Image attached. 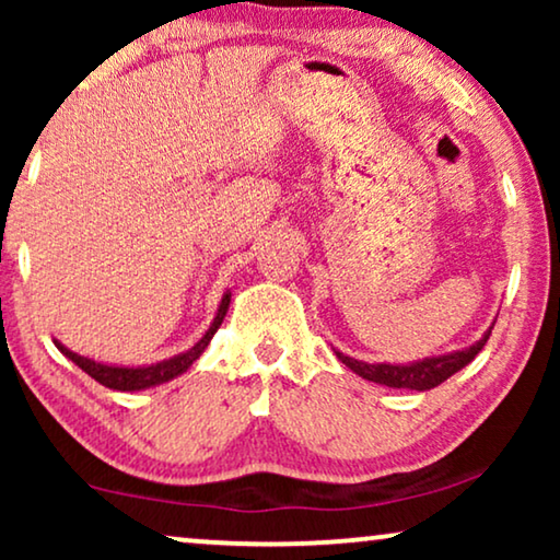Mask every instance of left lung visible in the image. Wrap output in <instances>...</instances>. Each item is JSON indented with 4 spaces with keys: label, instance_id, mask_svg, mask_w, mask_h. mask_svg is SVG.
Returning <instances> with one entry per match:
<instances>
[{
    "label": "left lung",
    "instance_id": "obj_1",
    "mask_svg": "<svg viewBox=\"0 0 560 560\" xmlns=\"http://www.w3.org/2000/svg\"><path fill=\"white\" fill-rule=\"evenodd\" d=\"M492 328L494 324L489 326L487 334L481 336L477 343H471V347H466L462 351H451V354H443V357L423 359V362H412V364H366V362H359V359L341 354V351H336V357H339L341 362L347 364L351 372H357L362 380L377 382V385H385V387H402V389H418V393H425V389L439 387L441 382H446L451 374L464 370V366L469 364L481 349H485Z\"/></svg>",
    "mask_w": 560,
    "mask_h": 560
}]
</instances>
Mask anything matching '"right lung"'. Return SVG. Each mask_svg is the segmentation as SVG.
Masks as SVG:
<instances>
[{
    "label": "right lung",
    "mask_w": 560,
    "mask_h": 560,
    "mask_svg": "<svg viewBox=\"0 0 560 560\" xmlns=\"http://www.w3.org/2000/svg\"><path fill=\"white\" fill-rule=\"evenodd\" d=\"M229 301H232V293H226L224 298H221L217 318H213L209 331L201 336V341H198L196 347H190L188 351H183V354H178V357H171V359H165V362H158V364H150V366H109V364L94 362V359H89V357L75 354V351L66 349L60 341H56V347L63 351V354L71 359L73 364H79L81 370L89 374V377H94L98 385H104L109 389H119V393L148 389V387L163 385V382H171L173 377H178V374L186 372L188 366L203 354V349L209 347V341L213 339V334H217V328L221 326V320H224V316H226Z\"/></svg>",
    "instance_id": "right-lung-1"
}]
</instances>
